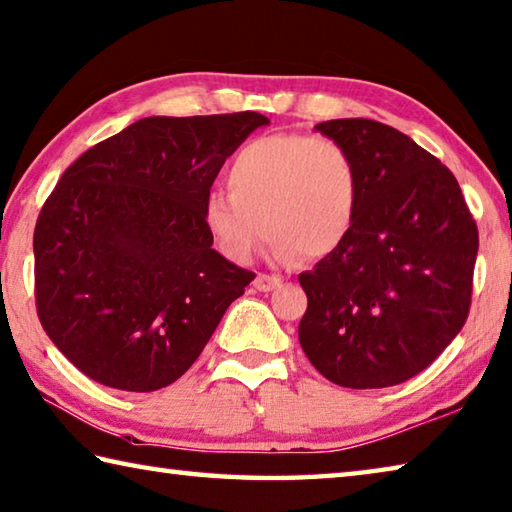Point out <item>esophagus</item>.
Wrapping results in <instances>:
<instances>
[{
  "label": "esophagus",
  "instance_id": "34e87169",
  "mask_svg": "<svg viewBox=\"0 0 512 512\" xmlns=\"http://www.w3.org/2000/svg\"><path fill=\"white\" fill-rule=\"evenodd\" d=\"M253 286L257 290H262V293H270V290H275V288L282 286V277H277V275H257Z\"/></svg>",
  "mask_w": 512,
  "mask_h": 512
}]
</instances>
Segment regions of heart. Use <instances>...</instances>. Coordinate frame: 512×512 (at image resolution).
I'll use <instances>...</instances> for the list:
<instances>
[{
	"mask_svg": "<svg viewBox=\"0 0 512 512\" xmlns=\"http://www.w3.org/2000/svg\"><path fill=\"white\" fill-rule=\"evenodd\" d=\"M230 190H210L202 222L219 253L246 264L264 230L277 262L322 259L355 226L359 177L333 139L268 135L246 144L228 168Z\"/></svg>",
	"mask_w": 512,
	"mask_h": 512,
	"instance_id": "1",
	"label": "heart"
}]
</instances>
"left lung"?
<instances>
[{
    "label": "left lung",
    "instance_id": "left-lung-1",
    "mask_svg": "<svg viewBox=\"0 0 512 512\" xmlns=\"http://www.w3.org/2000/svg\"><path fill=\"white\" fill-rule=\"evenodd\" d=\"M315 130L353 157L359 206L342 248L299 275V344L333 384H402L466 322L477 226L455 175L393 126L350 117Z\"/></svg>",
    "mask_w": 512,
    "mask_h": 512
}]
</instances>
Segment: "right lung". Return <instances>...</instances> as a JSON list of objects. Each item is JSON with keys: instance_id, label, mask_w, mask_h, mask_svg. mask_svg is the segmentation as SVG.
Masks as SVG:
<instances>
[{"instance_id": "add662e5", "label": "right lung", "mask_w": 512, "mask_h": 512, "mask_svg": "<svg viewBox=\"0 0 512 512\" xmlns=\"http://www.w3.org/2000/svg\"><path fill=\"white\" fill-rule=\"evenodd\" d=\"M270 119L146 117L66 168L39 213L37 315L95 382L150 393L182 377L255 273L213 248L202 206Z\"/></svg>"}]
</instances>
